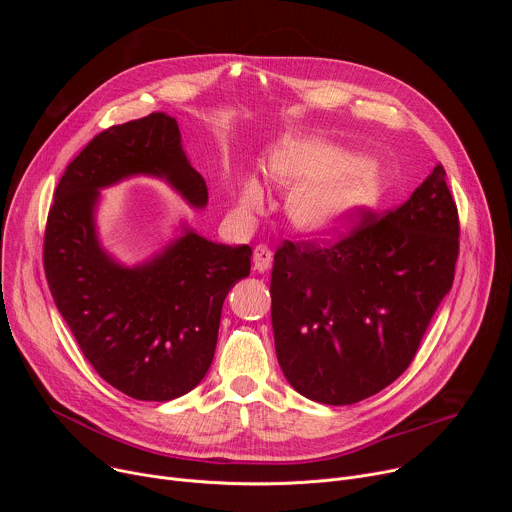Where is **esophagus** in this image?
<instances>
[{
  "instance_id": "34e87169",
  "label": "esophagus",
  "mask_w": 512,
  "mask_h": 512,
  "mask_svg": "<svg viewBox=\"0 0 512 512\" xmlns=\"http://www.w3.org/2000/svg\"><path fill=\"white\" fill-rule=\"evenodd\" d=\"M273 263V253L265 245H257L253 251V269L257 273H265Z\"/></svg>"
}]
</instances>
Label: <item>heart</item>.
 <instances>
[{"mask_svg":"<svg viewBox=\"0 0 512 512\" xmlns=\"http://www.w3.org/2000/svg\"><path fill=\"white\" fill-rule=\"evenodd\" d=\"M273 182L289 192L287 212L294 227L310 239H326L346 229L381 198V170L336 143L306 137L287 141L271 156ZM263 204V186L255 176L243 182L239 208L253 212Z\"/></svg>","mask_w":512,"mask_h":512,"instance_id":"b5f03b06","label":"heart"}]
</instances>
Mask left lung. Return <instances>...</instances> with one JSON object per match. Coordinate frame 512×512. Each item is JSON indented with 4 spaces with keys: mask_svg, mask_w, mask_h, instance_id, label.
<instances>
[{
    "mask_svg": "<svg viewBox=\"0 0 512 512\" xmlns=\"http://www.w3.org/2000/svg\"><path fill=\"white\" fill-rule=\"evenodd\" d=\"M458 210L437 164L381 221L330 247L285 241L273 257L279 367L300 395L352 405L391 385L452 289Z\"/></svg>",
    "mask_w": 512,
    "mask_h": 512,
    "instance_id": "left-lung-1",
    "label": "left lung"
}]
</instances>
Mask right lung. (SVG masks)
Segmentation results:
<instances>
[{"label": "right lung", "instance_id": "1", "mask_svg": "<svg viewBox=\"0 0 512 512\" xmlns=\"http://www.w3.org/2000/svg\"><path fill=\"white\" fill-rule=\"evenodd\" d=\"M135 176L166 182L190 208L208 204L176 119L152 113L89 141L60 178L48 214L44 269L54 304L93 369L139 401H172L206 375L231 287L251 271L249 245H223L180 221L174 237L125 263L101 237L103 190Z\"/></svg>", "mask_w": 512, "mask_h": 512}]
</instances>
